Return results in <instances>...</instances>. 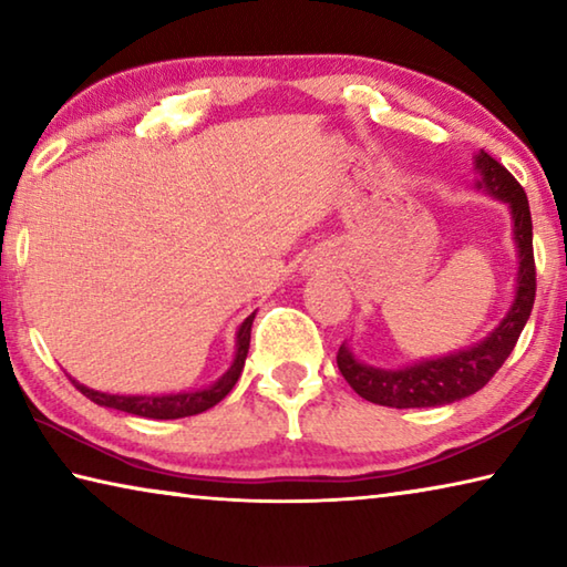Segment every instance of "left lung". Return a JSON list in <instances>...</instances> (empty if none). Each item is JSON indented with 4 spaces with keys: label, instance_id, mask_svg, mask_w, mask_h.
I'll list each match as a JSON object with an SVG mask.
<instances>
[{
    "label": "left lung",
    "instance_id": "1",
    "mask_svg": "<svg viewBox=\"0 0 567 567\" xmlns=\"http://www.w3.org/2000/svg\"><path fill=\"white\" fill-rule=\"evenodd\" d=\"M475 189L485 192L507 205L513 217V239L517 252L515 295L511 310L505 312L501 324L470 348L440 354V358H422L402 368H375L354 358L348 342L340 344L338 368L342 378L360 398L385 408H440L475 395L485 388L503 362L511 358L517 338L533 312L535 302V260H533V219L527 207L525 189L501 162L480 150L475 155Z\"/></svg>",
    "mask_w": 567,
    "mask_h": 567
}]
</instances>
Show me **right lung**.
Returning a JSON list of instances; mask_svg holds the SVG:
<instances>
[{
	"label": "right lung",
	"instance_id": "obj_1",
	"mask_svg": "<svg viewBox=\"0 0 567 567\" xmlns=\"http://www.w3.org/2000/svg\"><path fill=\"white\" fill-rule=\"evenodd\" d=\"M255 315L257 312L249 315V318H245V322L237 328L235 358H233V362H229V368L225 370V375L217 378L213 385H207V388L165 392V395H120V392L114 395V392L94 390V388L82 385V382H76V380H72V382L84 398H90L92 402H97V405H102V408L127 412V415L147 417V420H177V417L199 415V412L215 408L217 402L235 388L239 375H243L247 350H249V332H252Z\"/></svg>",
	"mask_w": 567,
	"mask_h": 567
}]
</instances>
